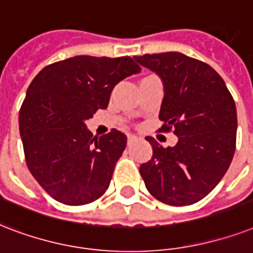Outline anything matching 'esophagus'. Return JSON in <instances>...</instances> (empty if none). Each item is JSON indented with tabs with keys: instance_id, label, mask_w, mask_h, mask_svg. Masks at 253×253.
<instances>
[{
	"instance_id": "esophagus-1",
	"label": "esophagus",
	"mask_w": 253,
	"mask_h": 253,
	"mask_svg": "<svg viewBox=\"0 0 253 253\" xmlns=\"http://www.w3.org/2000/svg\"><path fill=\"white\" fill-rule=\"evenodd\" d=\"M136 141H137L136 136H128V141H126V144H128V146H129V145H132L133 142H136Z\"/></svg>"
}]
</instances>
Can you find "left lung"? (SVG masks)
Returning a JSON list of instances; mask_svg holds the SVG:
<instances>
[{
  "label": "left lung",
  "mask_w": 253,
  "mask_h": 253,
  "mask_svg": "<svg viewBox=\"0 0 253 253\" xmlns=\"http://www.w3.org/2000/svg\"><path fill=\"white\" fill-rule=\"evenodd\" d=\"M164 84L161 130L178 142L164 148L146 137L153 156L140 166L146 189L170 206L201 201L218 185L235 153L238 117L224 80L209 64L181 52L134 56Z\"/></svg>",
  "instance_id": "obj_1"
}]
</instances>
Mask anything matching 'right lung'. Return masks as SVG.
I'll return each mask as SVG.
<instances>
[{
  "instance_id": "add662e5",
  "label": "right lung",
  "mask_w": 253,
  "mask_h": 253,
  "mask_svg": "<svg viewBox=\"0 0 253 253\" xmlns=\"http://www.w3.org/2000/svg\"><path fill=\"white\" fill-rule=\"evenodd\" d=\"M141 68L129 56L79 55L47 66L27 88L19 133L27 168L47 194L68 206L107 191L126 136L93 137L85 120L105 109L117 83Z\"/></svg>"
}]
</instances>
